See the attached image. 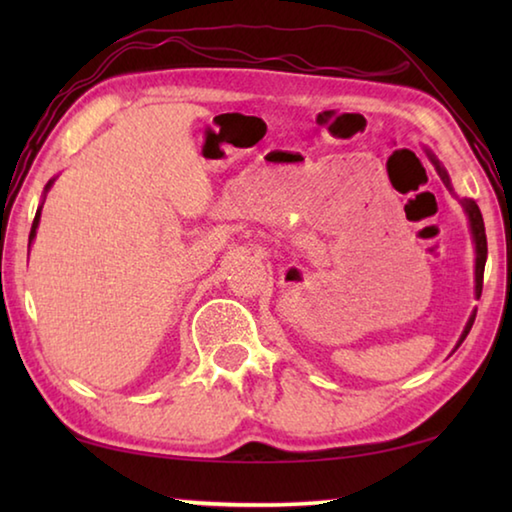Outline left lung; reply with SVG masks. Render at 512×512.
Instances as JSON below:
<instances>
[{
  "instance_id": "obj_1",
  "label": "left lung",
  "mask_w": 512,
  "mask_h": 512,
  "mask_svg": "<svg viewBox=\"0 0 512 512\" xmlns=\"http://www.w3.org/2000/svg\"><path fill=\"white\" fill-rule=\"evenodd\" d=\"M427 155H429V160L433 162V167H436L438 176L443 178L445 187L449 189V192L454 194V187H452V183H449V173L445 171L443 164H440V162L436 160V155H433L431 151H427ZM454 196H456V194H454ZM456 198H458V196H456ZM458 201H461L463 210H465V214H467V221H470V232H472L474 253H476V259H474V282H476V284H474V293H476V298H479V296H481V289H483V268H485V259H488V241H485V225H483V216H481L479 205H476V203L472 201V198H458ZM474 316H476V311H472L470 320H467V325H465V329H463L461 339H458V343H456V348L465 341V336L470 334V329H472V325H474Z\"/></svg>"
}]
</instances>
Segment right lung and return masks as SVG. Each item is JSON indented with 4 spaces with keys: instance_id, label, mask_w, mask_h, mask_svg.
<instances>
[{
    "instance_id": "1",
    "label": "right lung",
    "mask_w": 512,
    "mask_h": 512,
    "mask_svg": "<svg viewBox=\"0 0 512 512\" xmlns=\"http://www.w3.org/2000/svg\"><path fill=\"white\" fill-rule=\"evenodd\" d=\"M54 180H56V178H51V180H49V183H47V187H45V194L49 192V187H51V185H54ZM42 203H45V201H42ZM42 203L38 205L36 219H33V225H31V235H29V246L33 244V239H36V230H38V225H40V212H42Z\"/></svg>"
}]
</instances>
